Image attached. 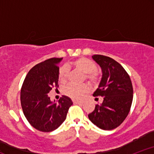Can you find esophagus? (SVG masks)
Masks as SVG:
<instances>
[{"label": "esophagus", "mask_w": 154, "mask_h": 154, "mask_svg": "<svg viewBox=\"0 0 154 154\" xmlns=\"http://www.w3.org/2000/svg\"><path fill=\"white\" fill-rule=\"evenodd\" d=\"M73 103L75 104H82L83 101H80V100H73Z\"/></svg>", "instance_id": "1"}]
</instances>
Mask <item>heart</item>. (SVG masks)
I'll return each instance as SVG.
<instances>
[{
	"label": "heart",
	"mask_w": 154,
	"mask_h": 154,
	"mask_svg": "<svg viewBox=\"0 0 154 154\" xmlns=\"http://www.w3.org/2000/svg\"><path fill=\"white\" fill-rule=\"evenodd\" d=\"M71 66L76 71L84 74V77L92 85H97L100 80V75L97 71V65L94 61L85 57H81L71 63ZM59 79L61 82L65 83L69 77L68 69L66 66L60 67L59 70ZM90 91L87 84L81 85H68L63 88V93L72 99L79 100Z\"/></svg>",
	"instance_id": "heart-1"
}]
</instances>
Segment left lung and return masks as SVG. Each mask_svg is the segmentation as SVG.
Masks as SVG:
<instances>
[{
  "label": "left lung",
  "instance_id": "obj_1",
  "mask_svg": "<svg viewBox=\"0 0 154 154\" xmlns=\"http://www.w3.org/2000/svg\"><path fill=\"white\" fill-rule=\"evenodd\" d=\"M92 57L101 67L103 74L93 96L103 97V100L101 104L95 105L88 118L102 130H113L123 122L130 111L133 98L131 79L114 59L103 55H93Z\"/></svg>",
  "mask_w": 154,
  "mask_h": 154
}]
</instances>
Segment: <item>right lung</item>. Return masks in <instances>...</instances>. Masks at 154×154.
Segmentation results:
<instances>
[{
	"mask_svg": "<svg viewBox=\"0 0 154 154\" xmlns=\"http://www.w3.org/2000/svg\"><path fill=\"white\" fill-rule=\"evenodd\" d=\"M62 58H51L38 63L29 70L21 90V105L26 119L33 128L48 132L57 129L66 119L72 101L63 95L53 103L48 93L59 87L58 63Z\"/></svg>",
	"mask_w": 154,
	"mask_h": 154,
	"instance_id": "1",
	"label": "right lung"
}]
</instances>
